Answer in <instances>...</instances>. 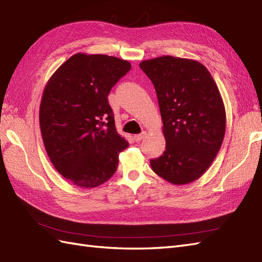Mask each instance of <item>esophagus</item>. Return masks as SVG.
<instances>
[{
    "mask_svg": "<svg viewBox=\"0 0 262 262\" xmlns=\"http://www.w3.org/2000/svg\"><path fill=\"white\" fill-rule=\"evenodd\" d=\"M146 135H147L146 132H144L142 134H137V135H134V139H135L136 142H140V140L144 139L146 137Z\"/></svg>",
    "mask_w": 262,
    "mask_h": 262,
    "instance_id": "obj_1",
    "label": "esophagus"
}]
</instances>
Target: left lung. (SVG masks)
<instances>
[{
    "instance_id": "obj_1",
    "label": "left lung",
    "mask_w": 262,
    "mask_h": 262,
    "mask_svg": "<svg viewBox=\"0 0 262 262\" xmlns=\"http://www.w3.org/2000/svg\"><path fill=\"white\" fill-rule=\"evenodd\" d=\"M156 90L166 149L152 170L173 185L209 168L225 137L226 111L211 74L193 59L160 56L139 64Z\"/></svg>"
}]
</instances>
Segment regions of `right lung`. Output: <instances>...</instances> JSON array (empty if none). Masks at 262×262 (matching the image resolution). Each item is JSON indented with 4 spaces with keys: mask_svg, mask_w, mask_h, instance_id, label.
Returning a JSON list of instances; mask_svg holds the SVG:
<instances>
[{
    "mask_svg": "<svg viewBox=\"0 0 262 262\" xmlns=\"http://www.w3.org/2000/svg\"><path fill=\"white\" fill-rule=\"evenodd\" d=\"M130 67L114 56L77 53L45 86L39 126L46 152L55 169L80 188L107 182L119 152L129 146L116 130L107 96Z\"/></svg>",
    "mask_w": 262,
    "mask_h": 262,
    "instance_id": "obj_1",
    "label": "right lung"
}]
</instances>
